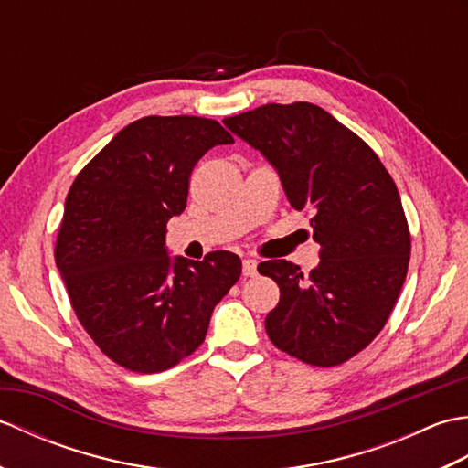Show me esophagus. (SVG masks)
I'll return each mask as SVG.
<instances>
[{
    "label": "esophagus",
    "instance_id": "esophagus-1",
    "mask_svg": "<svg viewBox=\"0 0 468 468\" xmlns=\"http://www.w3.org/2000/svg\"><path fill=\"white\" fill-rule=\"evenodd\" d=\"M243 275L245 277L257 275V261L255 260H243Z\"/></svg>",
    "mask_w": 468,
    "mask_h": 468
}]
</instances>
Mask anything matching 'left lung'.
Wrapping results in <instances>:
<instances>
[{
  "label": "left lung",
  "instance_id": "1",
  "mask_svg": "<svg viewBox=\"0 0 468 468\" xmlns=\"http://www.w3.org/2000/svg\"><path fill=\"white\" fill-rule=\"evenodd\" d=\"M223 122L271 163L295 211L314 215L322 247L307 277L285 260L257 267L280 285L267 335L305 364L350 360L380 334L409 271L410 231L390 173L360 136L310 102L263 104Z\"/></svg>",
  "mask_w": 468,
  "mask_h": 468
}]
</instances>
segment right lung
<instances>
[{
    "label": "right lung",
    "instance_id": "right-lung-1",
    "mask_svg": "<svg viewBox=\"0 0 468 468\" xmlns=\"http://www.w3.org/2000/svg\"><path fill=\"white\" fill-rule=\"evenodd\" d=\"M233 136L211 118L144 116L124 126L66 197L56 265L94 344L126 370L154 374L191 356L241 260H171L166 223L186 207L198 158Z\"/></svg>",
    "mask_w": 468,
    "mask_h": 468
}]
</instances>
